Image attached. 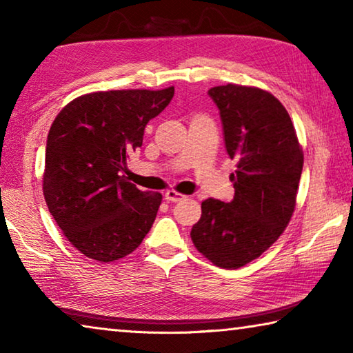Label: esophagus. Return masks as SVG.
<instances>
[{"mask_svg":"<svg viewBox=\"0 0 353 353\" xmlns=\"http://www.w3.org/2000/svg\"><path fill=\"white\" fill-rule=\"evenodd\" d=\"M183 198L185 196L182 193H177V191H174V190H170L165 193V199L168 202H177V201H182Z\"/></svg>","mask_w":353,"mask_h":353,"instance_id":"esophagus-1","label":"esophagus"}]
</instances>
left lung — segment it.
<instances>
[{
  "label": "left lung",
  "mask_w": 353,
  "mask_h": 353,
  "mask_svg": "<svg viewBox=\"0 0 353 353\" xmlns=\"http://www.w3.org/2000/svg\"><path fill=\"white\" fill-rule=\"evenodd\" d=\"M225 149L236 159L230 174V202L205 199L191 229L196 249L213 265L236 270L270 249L288 225L296 207L303 152L282 103L256 87H213Z\"/></svg>",
  "instance_id": "left-lung-1"
}]
</instances>
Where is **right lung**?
I'll return each instance as SVG.
<instances>
[{
    "label": "right lung",
    "mask_w": 353,
    "mask_h": 353,
    "mask_svg": "<svg viewBox=\"0 0 353 353\" xmlns=\"http://www.w3.org/2000/svg\"><path fill=\"white\" fill-rule=\"evenodd\" d=\"M174 97L163 90L82 94L51 124L43 194L63 235L88 259L109 263L140 246L162 194L141 191L119 172L143 145L145 128Z\"/></svg>",
    "instance_id": "1"
}]
</instances>
